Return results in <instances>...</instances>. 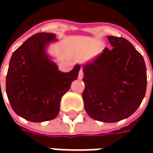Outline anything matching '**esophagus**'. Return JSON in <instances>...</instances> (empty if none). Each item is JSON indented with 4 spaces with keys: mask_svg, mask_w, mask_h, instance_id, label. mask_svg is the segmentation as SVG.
<instances>
[{
    "mask_svg": "<svg viewBox=\"0 0 153 153\" xmlns=\"http://www.w3.org/2000/svg\"><path fill=\"white\" fill-rule=\"evenodd\" d=\"M83 76H84V71H83V69L81 68V69L79 70V73H78V79H82Z\"/></svg>",
    "mask_w": 153,
    "mask_h": 153,
    "instance_id": "1",
    "label": "esophagus"
}]
</instances>
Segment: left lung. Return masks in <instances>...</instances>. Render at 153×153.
<instances>
[{"mask_svg": "<svg viewBox=\"0 0 153 153\" xmlns=\"http://www.w3.org/2000/svg\"><path fill=\"white\" fill-rule=\"evenodd\" d=\"M112 48L83 65L85 109L90 117L116 123L133 114L143 101L147 76L143 56L124 38L107 37Z\"/></svg>", "mask_w": 153, "mask_h": 153, "instance_id": "8db88e82", "label": "left lung"}]
</instances>
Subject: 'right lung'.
Here are the masks:
<instances>
[{
	"label": "right lung",
	"instance_id": "obj_1",
	"mask_svg": "<svg viewBox=\"0 0 153 153\" xmlns=\"http://www.w3.org/2000/svg\"><path fill=\"white\" fill-rule=\"evenodd\" d=\"M54 33L39 32L29 38L12 54L6 77V92L14 112L32 123L54 119L62 97L78 76L80 65L62 72L48 54Z\"/></svg>",
	"mask_w": 153,
	"mask_h": 153
}]
</instances>
